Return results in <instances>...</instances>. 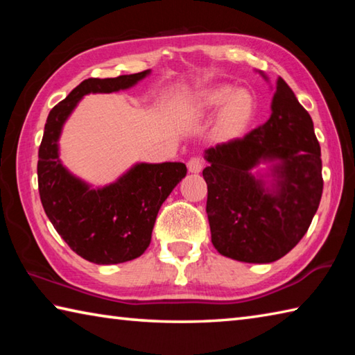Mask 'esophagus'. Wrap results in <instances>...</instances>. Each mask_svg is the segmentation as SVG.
<instances>
[{
  "mask_svg": "<svg viewBox=\"0 0 355 355\" xmlns=\"http://www.w3.org/2000/svg\"><path fill=\"white\" fill-rule=\"evenodd\" d=\"M188 169L191 173H199L203 169V159L199 158V156H194L188 161Z\"/></svg>",
  "mask_w": 355,
  "mask_h": 355,
  "instance_id": "34e87169",
  "label": "esophagus"
}]
</instances>
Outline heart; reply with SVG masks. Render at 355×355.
<instances>
[{"label": "heart", "mask_w": 355, "mask_h": 355, "mask_svg": "<svg viewBox=\"0 0 355 355\" xmlns=\"http://www.w3.org/2000/svg\"><path fill=\"white\" fill-rule=\"evenodd\" d=\"M222 106L219 130L225 136H235L248 127L255 111L254 97L244 89L233 91L230 86H216L203 91L196 101V107L209 112Z\"/></svg>", "instance_id": "obj_1"}]
</instances>
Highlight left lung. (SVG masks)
<instances>
[{
	"instance_id": "left-lung-1",
	"label": "left lung",
	"mask_w": 355,
	"mask_h": 355,
	"mask_svg": "<svg viewBox=\"0 0 355 355\" xmlns=\"http://www.w3.org/2000/svg\"><path fill=\"white\" fill-rule=\"evenodd\" d=\"M205 159L207 214L220 255L272 263L307 233L322 196L321 147L310 114L280 76L268 122L207 148ZM261 164L268 169L258 173Z\"/></svg>"
}]
</instances>
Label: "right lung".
<instances>
[{
	"label": "right lung",
	"mask_w": 355,
	"mask_h": 355,
	"mask_svg": "<svg viewBox=\"0 0 355 355\" xmlns=\"http://www.w3.org/2000/svg\"><path fill=\"white\" fill-rule=\"evenodd\" d=\"M150 70L117 78H89L48 114L39 147V194L48 219L70 249L84 260L117 264L141 257L152 239L156 216L186 175L183 163H136L116 182L94 188L59 159L65 120L87 94L133 87Z\"/></svg>",
	"instance_id": "obj_1"
}]
</instances>
